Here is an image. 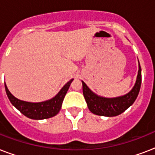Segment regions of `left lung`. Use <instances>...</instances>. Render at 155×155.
<instances>
[{
  "label": "left lung",
  "mask_w": 155,
  "mask_h": 155,
  "mask_svg": "<svg viewBox=\"0 0 155 155\" xmlns=\"http://www.w3.org/2000/svg\"><path fill=\"white\" fill-rule=\"evenodd\" d=\"M142 83V69L138 65L137 80L132 90L127 94L114 98H106L97 96L90 90L86 84L82 81L83 94L87 102V107L96 115L105 117H115L120 115L131 106L137 99Z\"/></svg>",
  "instance_id": "8db88e82"
}]
</instances>
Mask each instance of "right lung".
I'll use <instances>...</instances> for the list:
<instances>
[{"instance_id":"obj_1","label":"right lung","mask_w":155,"mask_h":155,"mask_svg":"<svg viewBox=\"0 0 155 155\" xmlns=\"http://www.w3.org/2000/svg\"><path fill=\"white\" fill-rule=\"evenodd\" d=\"M72 81L73 79L68 81L62 87V89L58 92V94L52 99L46 101L38 102V103L21 101L11 94V92L8 91V87L6 86L5 83V87L6 94L8 96L11 104L17 109L20 111L23 115L34 120H42V119L52 117L58 114L62 107V104L65 95L67 94V92Z\"/></svg>"}]
</instances>
